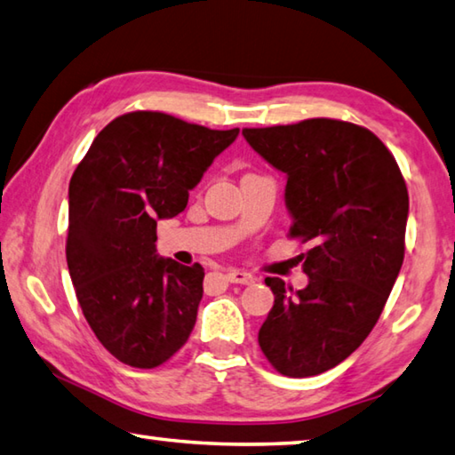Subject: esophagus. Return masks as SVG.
Segmentation results:
<instances>
[{"instance_id":"34e87169","label":"esophagus","mask_w":455,"mask_h":455,"mask_svg":"<svg viewBox=\"0 0 455 455\" xmlns=\"http://www.w3.org/2000/svg\"><path fill=\"white\" fill-rule=\"evenodd\" d=\"M227 280L233 284H251L254 283V276L251 272H244V270H228L227 272Z\"/></svg>"}]
</instances>
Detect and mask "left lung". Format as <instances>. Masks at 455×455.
<instances>
[{"instance_id":"obj_1","label":"left lung","mask_w":455,"mask_h":455,"mask_svg":"<svg viewBox=\"0 0 455 455\" xmlns=\"http://www.w3.org/2000/svg\"><path fill=\"white\" fill-rule=\"evenodd\" d=\"M243 135L286 175L291 236L312 243L307 288L264 280L275 307L260 350L280 374L316 376L348 358L384 310L403 262L406 180L386 145L354 123L307 119Z\"/></svg>"}]
</instances>
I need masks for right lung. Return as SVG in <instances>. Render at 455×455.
<instances>
[{
	"instance_id": "add662e5",
	"label": "right lung",
	"mask_w": 455,
	"mask_h": 455,
	"mask_svg": "<svg viewBox=\"0 0 455 455\" xmlns=\"http://www.w3.org/2000/svg\"><path fill=\"white\" fill-rule=\"evenodd\" d=\"M236 137L135 111L113 119L73 172L71 283L91 330L123 364L161 366L191 336L204 270L156 254V220L185 211L188 191Z\"/></svg>"
}]
</instances>
